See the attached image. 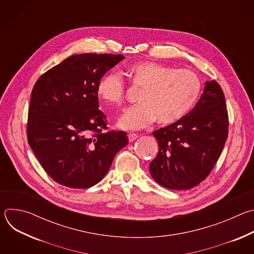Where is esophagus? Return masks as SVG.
Wrapping results in <instances>:
<instances>
[{
    "instance_id": "esophagus-1",
    "label": "esophagus",
    "mask_w": 254,
    "mask_h": 254,
    "mask_svg": "<svg viewBox=\"0 0 254 254\" xmlns=\"http://www.w3.org/2000/svg\"><path fill=\"white\" fill-rule=\"evenodd\" d=\"M127 136H128V141L131 142V141L135 140L138 137V134L137 133H128Z\"/></svg>"
}]
</instances>
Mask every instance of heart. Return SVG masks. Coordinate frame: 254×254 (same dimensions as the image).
<instances>
[{
	"instance_id": "obj_1",
	"label": "heart",
	"mask_w": 254,
	"mask_h": 254,
	"mask_svg": "<svg viewBox=\"0 0 254 254\" xmlns=\"http://www.w3.org/2000/svg\"><path fill=\"white\" fill-rule=\"evenodd\" d=\"M133 86L143 89L138 102L128 107L119 119L118 127L127 130L147 127L156 120L169 126L183 119L196 102L201 83L189 69H176L159 62L142 61L129 66ZM97 95L105 103L119 105L124 101L126 83L118 72H108L97 84Z\"/></svg>"
}]
</instances>
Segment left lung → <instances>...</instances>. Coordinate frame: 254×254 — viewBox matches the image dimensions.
<instances>
[{"label": "left lung", "mask_w": 254, "mask_h": 254, "mask_svg": "<svg viewBox=\"0 0 254 254\" xmlns=\"http://www.w3.org/2000/svg\"><path fill=\"white\" fill-rule=\"evenodd\" d=\"M228 113L219 83L206 81L193 110L175 124L153 132L159 152L150 164L153 179L172 190H187L210 174L228 135Z\"/></svg>", "instance_id": "8db88e82"}]
</instances>
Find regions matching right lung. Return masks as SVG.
Wrapping results in <instances>:
<instances>
[{
	"label": "right lung",
	"mask_w": 254,
	"mask_h": 254,
	"mask_svg": "<svg viewBox=\"0 0 254 254\" xmlns=\"http://www.w3.org/2000/svg\"><path fill=\"white\" fill-rule=\"evenodd\" d=\"M125 59L121 54L72 55L36 81L28 111L27 136L35 156L55 182L86 189L103 179L128 138L108 130L98 110L97 84Z\"/></svg>",
	"instance_id": "right-lung-1"
}]
</instances>
